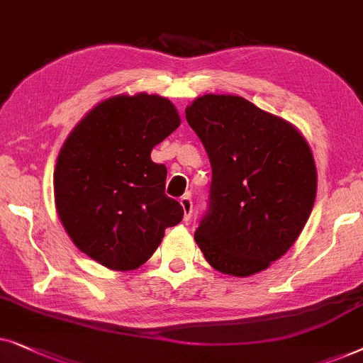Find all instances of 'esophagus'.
I'll return each mask as SVG.
<instances>
[{
    "label": "esophagus",
    "mask_w": 363,
    "mask_h": 363,
    "mask_svg": "<svg viewBox=\"0 0 363 363\" xmlns=\"http://www.w3.org/2000/svg\"><path fill=\"white\" fill-rule=\"evenodd\" d=\"M181 206H182V209H184V220L187 222L192 216V199L191 197L189 196L181 197Z\"/></svg>",
    "instance_id": "esophagus-1"
}]
</instances>
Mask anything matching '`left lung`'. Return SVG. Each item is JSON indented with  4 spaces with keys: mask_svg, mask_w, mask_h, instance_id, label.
<instances>
[{
    "mask_svg": "<svg viewBox=\"0 0 363 363\" xmlns=\"http://www.w3.org/2000/svg\"><path fill=\"white\" fill-rule=\"evenodd\" d=\"M186 119L212 167L196 244L222 274L249 277L267 269L292 247L315 202L311 147L291 123L240 96H201Z\"/></svg>",
    "mask_w": 363,
    "mask_h": 363,
    "instance_id": "8db88e82",
    "label": "left lung"
}]
</instances>
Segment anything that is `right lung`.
<instances>
[{
  "instance_id": "obj_1",
  "label": "right lung",
  "mask_w": 363,
  "mask_h": 363,
  "mask_svg": "<svg viewBox=\"0 0 363 363\" xmlns=\"http://www.w3.org/2000/svg\"><path fill=\"white\" fill-rule=\"evenodd\" d=\"M181 118L157 94H119L94 106L62 144L55 169V204L81 252L113 270H134L159 247L184 209L164 194L167 169L154 146Z\"/></svg>"
}]
</instances>
